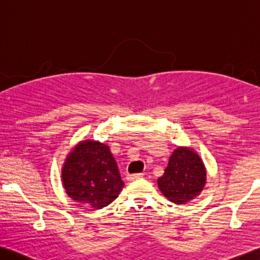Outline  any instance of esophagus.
Instances as JSON below:
<instances>
[{"mask_svg": "<svg viewBox=\"0 0 260 260\" xmlns=\"http://www.w3.org/2000/svg\"><path fill=\"white\" fill-rule=\"evenodd\" d=\"M143 177V174H132V175H127V179L128 180H135V179H140Z\"/></svg>", "mask_w": 260, "mask_h": 260, "instance_id": "1", "label": "esophagus"}]
</instances>
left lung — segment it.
<instances>
[{
  "mask_svg": "<svg viewBox=\"0 0 260 260\" xmlns=\"http://www.w3.org/2000/svg\"><path fill=\"white\" fill-rule=\"evenodd\" d=\"M157 183L160 192L169 200L179 205L186 204L205 186L206 169L203 160L192 149L177 148Z\"/></svg>",
  "mask_w": 260,
  "mask_h": 260,
  "instance_id": "obj_1",
  "label": "left lung"
}]
</instances>
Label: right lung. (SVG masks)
Returning <instances> with one entry per match:
<instances>
[{
	"mask_svg": "<svg viewBox=\"0 0 260 260\" xmlns=\"http://www.w3.org/2000/svg\"><path fill=\"white\" fill-rule=\"evenodd\" d=\"M62 183L72 199L94 209L110 205L123 187L109 146L90 140L81 142L68 155Z\"/></svg>",
	"mask_w": 260,
	"mask_h": 260,
	"instance_id": "obj_1",
	"label": "right lung"
}]
</instances>
